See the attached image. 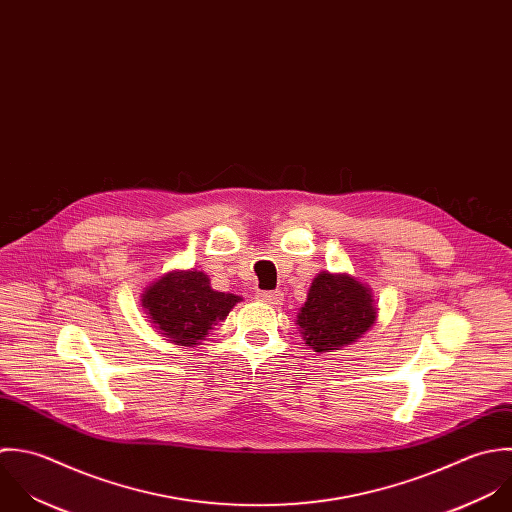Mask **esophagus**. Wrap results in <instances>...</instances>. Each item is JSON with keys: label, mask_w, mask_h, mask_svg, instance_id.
Returning a JSON list of instances; mask_svg holds the SVG:
<instances>
[{"label": "esophagus", "mask_w": 512, "mask_h": 512, "mask_svg": "<svg viewBox=\"0 0 512 512\" xmlns=\"http://www.w3.org/2000/svg\"><path fill=\"white\" fill-rule=\"evenodd\" d=\"M258 300L266 302L270 306H280L284 302V294L282 292H260Z\"/></svg>", "instance_id": "obj_1"}]
</instances>
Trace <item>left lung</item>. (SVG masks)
Wrapping results in <instances>:
<instances>
[{
	"label": "left lung",
	"mask_w": 512,
	"mask_h": 512,
	"mask_svg": "<svg viewBox=\"0 0 512 512\" xmlns=\"http://www.w3.org/2000/svg\"><path fill=\"white\" fill-rule=\"evenodd\" d=\"M377 318L371 290L349 274L320 272L300 308L298 326L306 343L318 351H334L359 340Z\"/></svg>",
	"instance_id": "left-lung-1"
}]
</instances>
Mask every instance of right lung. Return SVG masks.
<instances>
[{
    "label": "right lung",
    "instance_id": "obj_1",
    "mask_svg": "<svg viewBox=\"0 0 512 512\" xmlns=\"http://www.w3.org/2000/svg\"><path fill=\"white\" fill-rule=\"evenodd\" d=\"M240 300V296L212 290L208 276L192 268L172 270L159 278L143 292L141 306L149 322L171 343L196 347Z\"/></svg>",
    "mask_w": 512,
    "mask_h": 512
}]
</instances>
